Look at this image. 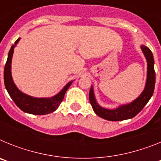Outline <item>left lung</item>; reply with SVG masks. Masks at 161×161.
I'll use <instances>...</instances> for the list:
<instances>
[{
    "instance_id": "left-lung-1",
    "label": "left lung",
    "mask_w": 161,
    "mask_h": 161,
    "mask_svg": "<svg viewBox=\"0 0 161 161\" xmlns=\"http://www.w3.org/2000/svg\"><path fill=\"white\" fill-rule=\"evenodd\" d=\"M142 52L147 60V80L143 91L136 99L130 103L121 105L115 109L102 107L97 102L93 85L89 91V102L97 115L109 121H123L134 118L146 106L154 92L156 83V72L154 70V58L153 52L147 47L140 46Z\"/></svg>"
}]
</instances>
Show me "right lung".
<instances>
[{"instance_id":"right-lung-1","label":"right lung","mask_w":161,"mask_h":161,"mask_svg":"<svg viewBox=\"0 0 161 161\" xmlns=\"http://www.w3.org/2000/svg\"><path fill=\"white\" fill-rule=\"evenodd\" d=\"M19 40L20 38H18L8 52V58L4 70V82H5V89L8 91V94L14 103L22 111L35 115H44L52 113L58 109L62 101L64 100L65 93L72 85V80L68 82L57 94L51 97H35L22 93L14 84L11 73L13 54L14 52V47L18 43Z\"/></svg>"}]
</instances>
